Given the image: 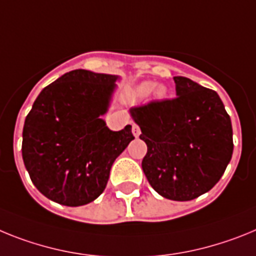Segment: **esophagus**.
Listing matches in <instances>:
<instances>
[{
    "label": "esophagus",
    "instance_id": "34e87169",
    "mask_svg": "<svg viewBox=\"0 0 256 256\" xmlns=\"http://www.w3.org/2000/svg\"><path fill=\"white\" fill-rule=\"evenodd\" d=\"M132 134H134L135 138H139V135H140V128H139L136 124L132 125Z\"/></svg>",
    "mask_w": 256,
    "mask_h": 256
}]
</instances>
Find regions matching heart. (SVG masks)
<instances>
[{
    "instance_id": "1",
    "label": "heart",
    "mask_w": 256,
    "mask_h": 256,
    "mask_svg": "<svg viewBox=\"0 0 256 256\" xmlns=\"http://www.w3.org/2000/svg\"><path fill=\"white\" fill-rule=\"evenodd\" d=\"M168 88L162 84H154L152 81H144L140 85H138L135 88V94L138 98L144 99L148 95L154 99V100H164L168 96Z\"/></svg>"
}]
</instances>
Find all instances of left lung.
Returning a JSON list of instances; mask_svg holds the SVG:
<instances>
[{
    "instance_id": "left-lung-1",
    "label": "left lung",
    "mask_w": 256,
    "mask_h": 256,
    "mask_svg": "<svg viewBox=\"0 0 256 256\" xmlns=\"http://www.w3.org/2000/svg\"><path fill=\"white\" fill-rule=\"evenodd\" d=\"M176 98L131 108L148 150L142 161L156 192L190 201L220 180L232 158L230 117L214 90L174 77Z\"/></svg>"
}]
</instances>
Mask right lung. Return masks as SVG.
Returning a JSON list of instances; mask_svg holds the SVG:
<instances>
[{
  "instance_id": "right-lung-1",
  "label": "right lung",
  "mask_w": 256,
  "mask_h": 256,
  "mask_svg": "<svg viewBox=\"0 0 256 256\" xmlns=\"http://www.w3.org/2000/svg\"><path fill=\"white\" fill-rule=\"evenodd\" d=\"M120 77L74 70L46 86L26 117L22 154L36 188L51 201L82 206L106 190L114 160L134 135L108 128Z\"/></svg>"
}]
</instances>
